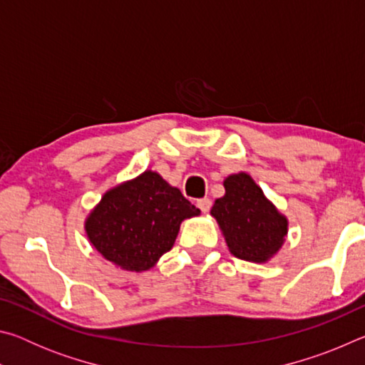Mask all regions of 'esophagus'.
I'll return each instance as SVG.
<instances>
[{
  "label": "esophagus",
  "instance_id": "esophagus-1",
  "mask_svg": "<svg viewBox=\"0 0 365 365\" xmlns=\"http://www.w3.org/2000/svg\"><path fill=\"white\" fill-rule=\"evenodd\" d=\"M196 206L201 209L202 212H207L211 209V200L209 197H201V200L196 201Z\"/></svg>",
  "mask_w": 365,
  "mask_h": 365
}]
</instances>
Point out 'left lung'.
I'll use <instances>...</instances> for the list:
<instances>
[{"mask_svg":"<svg viewBox=\"0 0 365 365\" xmlns=\"http://www.w3.org/2000/svg\"><path fill=\"white\" fill-rule=\"evenodd\" d=\"M225 195L215 200L217 220L228 251L243 261L264 264L279 255L288 235V219L246 172L228 175Z\"/></svg>","mask_w":365,"mask_h":365,"instance_id":"left-lung-1","label":"left lung"}]
</instances>
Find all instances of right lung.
<instances>
[{
    "mask_svg": "<svg viewBox=\"0 0 365 365\" xmlns=\"http://www.w3.org/2000/svg\"><path fill=\"white\" fill-rule=\"evenodd\" d=\"M201 211L158 172L117 183L85 219L90 245L115 267L145 272L172 250L185 219Z\"/></svg>",
    "mask_w": 365,
    "mask_h": 365,
    "instance_id": "1",
    "label": "right lung"
}]
</instances>
